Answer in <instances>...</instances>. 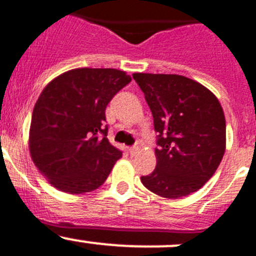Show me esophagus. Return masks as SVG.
Returning <instances> with one entry per match:
<instances>
[{
  "label": "esophagus",
  "instance_id": "34e87169",
  "mask_svg": "<svg viewBox=\"0 0 256 256\" xmlns=\"http://www.w3.org/2000/svg\"><path fill=\"white\" fill-rule=\"evenodd\" d=\"M138 152H139V148L136 146V145H135V146L128 148V152H130V155H135Z\"/></svg>",
  "mask_w": 256,
  "mask_h": 256
}]
</instances>
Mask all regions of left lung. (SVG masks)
I'll return each instance as SVG.
<instances>
[{"instance_id":"left-lung-1","label":"left lung","mask_w":256,"mask_h":256,"mask_svg":"<svg viewBox=\"0 0 256 256\" xmlns=\"http://www.w3.org/2000/svg\"><path fill=\"white\" fill-rule=\"evenodd\" d=\"M154 117L156 166L142 182L164 198H180L204 187L222 160L226 121L216 96L176 74L134 73Z\"/></svg>"}]
</instances>
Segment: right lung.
Wrapping results in <instances>:
<instances>
[{"label":"right lung","mask_w":256,"mask_h":256,"mask_svg":"<svg viewBox=\"0 0 256 256\" xmlns=\"http://www.w3.org/2000/svg\"><path fill=\"white\" fill-rule=\"evenodd\" d=\"M131 82L122 70L78 68L52 80L32 111L30 154L52 187L80 194L104 184L122 152L107 139L106 107Z\"/></svg>","instance_id":"add662e5"}]
</instances>
